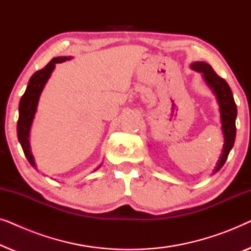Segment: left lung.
Segmentation results:
<instances>
[{
  "label": "left lung",
  "mask_w": 251,
  "mask_h": 251,
  "mask_svg": "<svg viewBox=\"0 0 251 251\" xmlns=\"http://www.w3.org/2000/svg\"><path fill=\"white\" fill-rule=\"evenodd\" d=\"M192 68L194 71H198L203 75L205 82L209 87L212 89V91L216 94L217 100L219 102V109H221V120H222V128L224 132V149H223V154L219 159L217 167H216L215 173L221 169L224 166L226 159H227L229 151L232 150L234 145L236 126H235V119H236V104L233 98V94L231 88L227 84L224 78L219 76L216 72L212 70V67L207 63L202 61H197L192 64Z\"/></svg>",
  "instance_id": "8db88e82"
}]
</instances>
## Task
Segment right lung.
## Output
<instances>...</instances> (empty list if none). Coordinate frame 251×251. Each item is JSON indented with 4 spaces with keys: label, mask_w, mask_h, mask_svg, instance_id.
Wrapping results in <instances>:
<instances>
[{
    "label": "right lung",
    "mask_w": 251,
    "mask_h": 251,
    "mask_svg": "<svg viewBox=\"0 0 251 251\" xmlns=\"http://www.w3.org/2000/svg\"><path fill=\"white\" fill-rule=\"evenodd\" d=\"M71 59V57H57L53 58L47 64L46 67L42 70L35 72L29 78L28 85H27L25 94L23 95L22 99L19 102V119L18 123H17V133H18L19 143L22 144L23 151L25 153V156L28 160V162L35 167V162H34V157L30 153L29 147V130L30 126H32L34 114L36 112L37 102H39V98L41 92H42L44 84L47 83L48 78L50 77L51 73H52L54 65L58 63H63ZM99 168V167H98ZM97 168V169H98ZM96 169V170H97Z\"/></svg>",
    "instance_id": "add662e5"
}]
</instances>
